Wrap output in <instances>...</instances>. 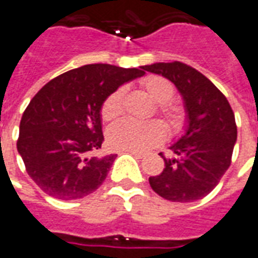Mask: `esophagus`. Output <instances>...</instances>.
I'll return each mask as SVG.
<instances>
[{
  "mask_svg": "<svg viewBox=\"0 0 258 258\" xmlns=\"http://www.w3.org/2000/svg\"><path fill=\"white\" fill-rule=\"evenodd\" d=\"M126 153L132 154V156H135V157H138V159H143V157H145V153L136 152V150H126Z\"/></svg>",
  "mask_w": 258,
  "mask_h": 258,
  "instance_id": "1",
  "label": "esophagus"
}]
</instances>
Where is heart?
<instances>
[{
  "mask_svg": "<svg viewBox=\"0 0 258 258\" xmlns=\"http://www.w3.org/2000/svg\"><path fill=\"white\" fill-rule=\"evenodd\" d=\"M140 87L157 102L159 112L167 119L171 131L178 132L185 122V113L180 105L171 101L174 85L161 76H147L140 81ZM123 111V88H116L104 99L101 105V118L112 120ZM167 129L159 120L136 122L122 119L108 129V145L115 150H136L145 152L159 146L166 139Z\"/></svg>",
  "mask_w": 258,
  "mask_h": 258,
  "instance_id": "1",
  "label": "heart"
}]
</instances>
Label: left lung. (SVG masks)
<instances>
[{
  "label": "left lung",
  "instance_id": "8db88e82",
  "mask_svg": "<svg viewBox=\"0 0 258 258\" xmlns=\"http://www.w3.org/2000/svg\"><path fill=\"white\" fill-rule=\"evenodd\" d=\"M143 70L174 83L188 112L185 135L170 147V159L160 153L164 170L149 178L150 186L173 202L202 200L218 185L232 163L237 139L232 106L211 80L185 63H154L143 66Z\"/></svg>",
  "mask_w": 258,
  "mask_h": 258
}]
</instances>
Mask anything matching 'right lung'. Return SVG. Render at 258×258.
Here are the masks:
<instances>
[{
	"mask_svg": "<svg viewBox=\"0 0 258 258\" xmlns=\"http://www.w3.org/2000/svg\"><path fill=\"white\" fill-rule=\"evenodd\" d=\"M140 69L87 64L60 74L26 106L17 147L26 173L53 198H84L102 185L116 154L95 157L104 142L101 105Z\"/></svg>",
	"mask_w": 258,
	"mask_h": 258,
	"instance_id": "1",
	"label": "right lung"
}]
</instances>
